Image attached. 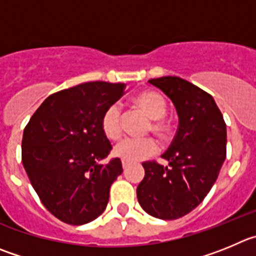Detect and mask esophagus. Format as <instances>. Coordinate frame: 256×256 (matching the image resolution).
<instances>
[{"mask_svg":"<svg viewBox=\"0 0 256 256\" xmlns=\"http://www.w3.org/2000/svg\"><path fill=\"white\" fill-rule=\"evenodd\" d=\"M128 162L124 160V162H122V168H124V169H126V168H128Z\"/></svg>","mask_w":256,"mask_h":256,"instance_id":"34e87169","label":"esophagus"}]
</instances>
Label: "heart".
<instances>
[{"mask_svg":"<svg viewBox=\"0 0 256 256\" xmlns=\"http://www.w3.org/2000/svg\"><path fill=\"white\" fill-rule=\"evenodd\" d=\"M134 104L142 112H144L150 120V130L159 136L160 139H166L170 132V124L164 118L166 111V101L164 96L155 90H142L134 97ZM102 131L110 140H118L122 135V124H121L120 107L116 104H111L102 114L101 120ZM158 150V144L152 138L144 139H126L114 148V152L117 158L122 160L134 163V162L144 160L152 156Z\"/></svg>","mask_w":256,"mask_h":256,"instance_id":"1","label":"heart"}]
</instances>
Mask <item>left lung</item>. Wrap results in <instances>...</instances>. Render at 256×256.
<instances>
[{"label": "left lung", "instance_id": "left-lung-1", "mask_svg": "<svg viewBox=\"0 0 256 256\" xmlns=\"http://www.w3.org/2000/svg\"><path fill=\"white\" fill-rule=\"evenodd\" d=\"M176 107L178 130L162 155L168 166L145 162V176L136 188L140 206L150 216L176 220L204 200L226 159V124L214 97L179 77L155 78Z\"/></svg>", "mask_w": 256, "mask_h": 256}]
</instances>
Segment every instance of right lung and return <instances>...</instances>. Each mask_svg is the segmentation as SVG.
I'll return each mask as SVG.
<instances>
[{"label": "right lung", "mask_w": 256, "mask_h": 256, "mask_svg": "<svg viewBox=\"0 0 256 256\" xmlns=\"http://www.w3.org/2000/svg\"><path fill=\"white\" fill-rule=\"evenodd\" d=\"M124 83L86 82L49 96L24 130L22 164L48 211L84 225L106 210L110 188L122 173L102 131L106 108L125 94Z\"/></svg>", "instance_id": "add662e5"}]
</instances>
